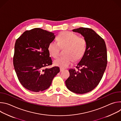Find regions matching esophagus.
<instances>
[{
  "instance_id": "1",
  "label": "esophagus",
  "mask_w": 121,
  "mask_h": 121,
  "mask_svg": "<svg viewBox=\"0 0 121 121\" xmlns=\"http://www.w3.org/2000/svg\"><path fill=\"white\" fill-rule=\"evenodd\" d=\"M64 70H65V69H64V68H61V67L60 68V72H62V71H63Z\"/></svg>"
}]
</instances>
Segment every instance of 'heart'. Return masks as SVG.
Segmentation results:
<instances>
[{
	"label": "heart",
	"mask_w": 121,
	"mask_h": 121,
	"mask_svg": "<svg viewBox=\"0 0 121 121\" xmlns=\"http://www.w3.org/2000/svg\"><path fill=\"white\" fill-rule=\"evenodd\" d=\"M58 43L51 42L48 47L50 55L55 58H57L61 48L66 49L64 57L54 61L55 65L62 68H66L73 62H79L84 56L87 50V41L83 37H79L78 34L71 31L60 33L57 37Z\"/></svg>",
	"instance_id": "heart-1"
}]
</instances>
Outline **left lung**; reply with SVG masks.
Segmentation results:
<instances>
[{
  "instance_id": "8db88e82",
  "label": "left lung",
  "mask_w": 121,
  "mask_h": 121,
  "mask_svg": "<svg viewBox=\"0 0 121 121\" xmlns=\"http://www.w3.org/2000/svg\"><path fill=\"white\" fill-rule=\"evenodd\" d=\"M73 31L86 39L87 50L76 69L69 70L70 76L65 82L69 90L84 94L95 89L102 78L107 64V48L104 40L92 29L80 27Z\"/></svg>"
}]
</instances>
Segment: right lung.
<instances>
[{
	"label": "right lung",
	"mask_w": 121,
	"mask_h": 121,
	"mask_svg": "<svg viewBox=\"0 0 121 121\" xmlns=\"http://www.w3.org/2000/svg\"><path fill=\"white\" fill-rule=\"evenodd\" d=\"M55 38L54 33L41 28L24 31L17 39L14 47L13 65L17 77L26 89L40 92L47 89L60 72L52 65L48 47Z\"/></svg>",
	"instance_id": "right-lung-1"
}]
</instances>
